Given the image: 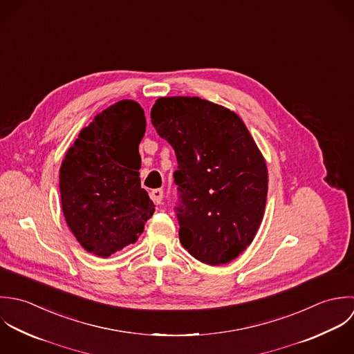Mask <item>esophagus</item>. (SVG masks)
I'll return each instance as SVG.
<instances>
[{
	"label": "esophagus",
	"mask_w": 354,
	"mask_h": 354,
	"mask_svg": "<svg viewBox=\"0 0 354 354\" xmlns=\"http://www.w3.org/2000/svg\"><path fill=\"white\" fill-rule=\"evenodd\" d=\"M150 198H151V200L154 201V204H157V205L162 204V198H164V192H162V189H154V190H151Z\"/></svg>",
	"instance_id": "34e87169"
}]
</instances>
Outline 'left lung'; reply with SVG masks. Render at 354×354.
Segmentation results:
<instances>
[{
  "mask_svg": "<svg viewBox=\"0 0 354 354\" xmlns=\"http://www.w3.org/2000/svg\"><path fill=\"white\" fill-rule=\"evenodd\" d=\"M150 118L178 158L180 243L209 266L235 260L267 203L268 169L253 137L235 112L200 97H160Z\"/></svg>",
  "mask_w": 354,
  "mask_h": 354,
  "instance_id": "obj_1",
  "label": "left lung"
}]
</instances>
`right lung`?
Instances as JSON below:
<instances>
[{"label": "right lung", "mask_w": 354, "mask_h": 354, "mask_svg": "<svg viewBox=\"0 0 354 354\" xmlns=\"http://www.w3.org/2000/svg\"><path fill=\"white\" fill-rule=\"evenodd\" d=\"M145 131L141 105L122 100L82 129L62 162L66 221L80 246L98 257L136 243L154 212L138 172Z\"/></svg>", "instance_id": "right-lung-1"}]
</instances>
